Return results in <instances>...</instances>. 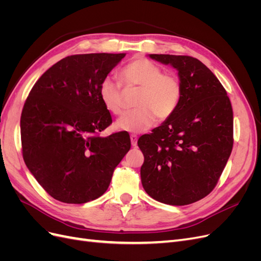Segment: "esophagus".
<instances>
[{"mask_svg": "<svg viewBox=\"0 0 261 261\" xmlns=\"http://www.w3.org/2000/svg\"><path fill=\"white\" fill-rule=\"evenodd\" d=\"M137 135H135V134H132L130 135V143H132V146L133 147H136L137 146Z\"/></svg>", "mask_w": 261, "mask_h": 261, "instance_id": "1", "label": "esophagus"}]
</instances>
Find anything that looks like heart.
Wrapping results in <instances>:
<instances>
[{"instance_id": "b5f03b06", "label": "heart", "mask_w": 261, "mask_h": 261, "mask_svg": "<svg viewBox=\"0 0 261 261\" xmlns=\"http://www.w3.org/2000/svg\"><path fill=\"white\" fill-rule=\"evenodd\" d=\"M121 81L125 88H138L134 111L125 113L117 120L118 130L138 134L154 124L170 118L181 99L180 81L172 73H162V68L148 59L137 58L121 70ZM99 97L110 113L123 112V87L113 77H106L99 86Z\"/></svg>"}]
</instances>
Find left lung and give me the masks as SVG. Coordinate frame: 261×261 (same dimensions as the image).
Instances as JSON below:
<instances>
[{"mask_svg": "<svg viewBox=\"0 0 261 261\" xmlns=\"http://www.w3.org/2000/svg\"><path fill=\"white\" fill-rule=\"evenodd\" d=\"M178 70L183 88L170 118L138 139L144 153L141 183L153 199L185 206L216 187L233 148V110L226 90L199 60L150 54Z\"/></svg>", "mask_w": 261, "mask_h": 261, "instance_id": "obj_1", "label": "left lung"}]
</instances>
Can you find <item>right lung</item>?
Instances as JSON below:
<instances>
[{
	"label": "right lung",
	"mask_w": 261,
	"mask_h": 261,
	"mask_svg": "<svg viewBox=\"0 0 261 261\" xmlns=\"http://www.w3.org/2000/svg\"><path fill=\"white\" fill-rule=\"evenodd\" d=\"M126 53L75 54L39 78L20 116L22 158L54 199L85 203L103 195L130 149L128 133L101 137L112 124L99 86Z\"/></svg>",
	"instance_id": "obj_1"
}]
</instances>
